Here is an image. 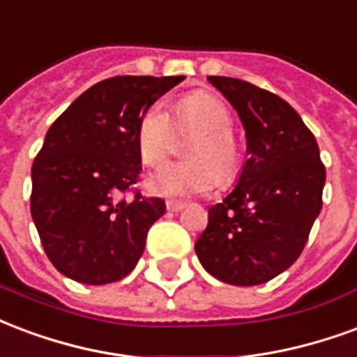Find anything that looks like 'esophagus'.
<instances>
[{
    "label": "esophagus",
    "instance_id": "34e87169",
    "mask_svg": "<svg viewBox=\"0 0 357 357\" xmlns=\"http://www.w3.org/2000/svg\"><path fill=\"white\" fill-rule=\"evenodd\" d=\"M165 205H167V211H171V213H176V211L184 209V205H186V204H182V202H173V199H169V202Z\"/></svg>",
    "mask_w": 357,
    "mask_h": 357
}]
</instances>
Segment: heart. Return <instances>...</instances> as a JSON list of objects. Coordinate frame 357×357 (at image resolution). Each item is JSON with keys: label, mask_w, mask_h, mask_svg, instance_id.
I'll use <instances>...</instances> for the list:
<instances>
[{"label": "heart", "mask_w": 357, "mask_h": 357, "mask_svg": "<svg viewBox=\"0 0 357 357\" xmlns=\"http://www.w3.org/2000/svg\"><path fill=\"white\" fill-rule=\"evenodd\" d=\"M176 127L197 132L188 146V161L169 163L144 181L148 194L161 197H190L209 192L217 181L228 184L238 176L239 148L232 135V116L218 96L196 91L175 104ZM173 123L160 104L142 112L137 125V150L148 167L167 160L173 146Z\"/></svg>", "instance_id": "heart-1"}]
</instances>
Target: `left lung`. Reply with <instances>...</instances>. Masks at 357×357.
Masks as SVG:
<instances>
[{
	"label": "left lung",
	"mask_w": 357,
	"mask_h": 357,
	"mask_svg": "<svg viewBox=\"0 0 357 357\" xmlns=\"http://www.w3.org/2000/svg\"><path fill=\"white\" fill-rule=\"evenodd\" d=\"M207 79L238 112L247 160L232 192L209 209L196 255L220 282L261 285L303 253L321 211L325 167L314 135L283 98L234 77Z\"/></svg>",
	"instance_id": "8db88e82"
}]
</instances>
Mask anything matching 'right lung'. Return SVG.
I'll return each mask as SVG.
<instances>
[{
	"label": "right lung",
	"mask_w": 357,
	"mask_h": 357,
	"mask_svg": "<svg viewBox=\"0 0 357 357\" xmlns=\"http://www.w3.org/2000/svg\"><path fill=\"white\" fill-rule=\"evenodd\" d=\"M184 75H118L96 83L56 119L32 165L33 225L53 266L74 282L123 280L144 253L160 197L118 194L142 171L137 125L142 112Z\"/></svg>",
	"instance_id": "1"
}]
</instances>
